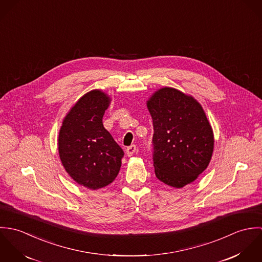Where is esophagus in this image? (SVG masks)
I'll list each match as a JSON object with an SVG mask.
<instances>
[{"label":"esophagus","mask_w":262,"mask_h":262,"mask_svg":"<svg viewBox=\"0 0 262 262\" xmlns=\"http://www.w3.org/2000/svg\"><path fill=\"white\" fill-rule=\"evenodd\" d=\"M136 146L135 145H131V146H129V147H127L126 148V154L128 155V156H132L135 152H136Z\"/></svg>","instance_id":"obj_1"}]
</instances>
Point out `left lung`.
<instances>
[{"label":"left lung","mask_w":262,"mask_h":262,"mask_svg":"<svg viewBox=\"0 0 262 262\" xmlns=\"http://www.w3.org/2000/svg\"><path fill=\"white\" fill-rule=\"evenodd\" d=\"M147 107L155 176L167 186L185 187L207 168L213 154L214 135L206 114L192 97L172 88L157 91Z\"/></svg>","instance_id":"obj_1"}]
</instances>
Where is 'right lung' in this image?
Returning a JSON list of instances; mask_svg holds the SVG:
<instances>
[{
	"label": "right lung",
	"mask_w": 262,
	"mask_h": 262,
	"mask_svg": "<svg viewBox=\"0 0 262 262\" xmlns=\"http://www.w3.org/2000/svg\"><path fill=\"white\" fill-rule=\"evenodd\" d=\"M110 98L99 90L82 96L62 122L59 157L78 185L97 189L111 184L119 173L124 151L103 125Z\"/></svg>",
	"instance_id": "right-lung-1"
}]
</instances>
